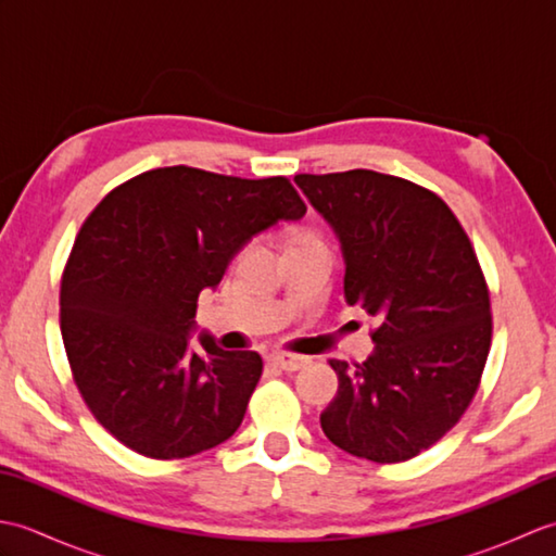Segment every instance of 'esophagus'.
Returning <instances> with one entry per match:
<instances>
[{
    "mask_svg": "<svg viewBox=\"0 0 556 556\" xmlns=\"http://www.w3.org/2000/svg\"><path fill=\"white\" fill-rule=\"evenodd\" d=\"M269 363L275 365V368H279V370L296 372V370L305 368V365H308L311 361L305 358V356H296V353H285V351H279V353H271V356H269Z\"/></svg>",
    "mask_w": 556,
    "mask_h": 556,
    "instance_id": "obj_1",
    "label": "esophagus"
}]
</instances>
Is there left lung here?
Returning a JSON list of instances; mask_svg holds the SVG:
<instances>
[{
  "label": "left lung",
  "instance_id": "8db88e82",
  "mask_svg": "<svg viewBox=\"0 0 556 556\" xmlns=\"http://www.w3.org/2000/svg\"><path fill=\"white\" fill-rule=\"evenodd\" d=\"M305 198L344 251V296L372 315L375 351L332 358L327 440L344 452L399 464L454 428L473 401L492 344L490 289L468 233L444 200L370 169L299 174Z\"/></svg>",
  "mask_w": 556,
  "mask_h": 556
}]
</instances>
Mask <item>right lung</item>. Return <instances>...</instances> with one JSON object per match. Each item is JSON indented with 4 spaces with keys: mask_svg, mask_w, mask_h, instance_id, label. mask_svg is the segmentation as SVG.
I'll list each match as a JSON object with an SVG mask.
<instances>
[{
    "mask_svg": "<svg viewBox=\"0 0 556 556\" xmlns=\"http://www.w3.org/2000/svg\"><path fill=\"white\" fill-rule=\"evenodd\" d=\"M305 203L287 176L162 167L134 176L83 222L59 291L71 375L92 416L148 458H188L239 430L263 375L255 351L191 349L200 291Z\"/></svg>",
    "mask_w": 556,
    "mask_h": 556,
    "instance_id": "add662e5",
    "label": "right lung"
}]
</instances>
